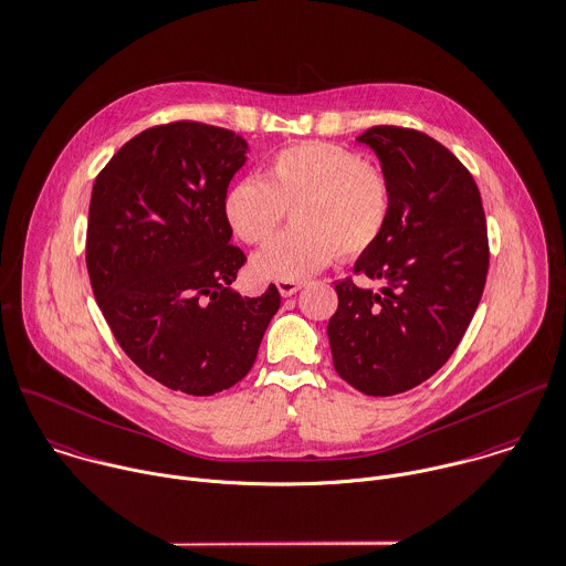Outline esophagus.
I'll return each mask as SVG.
<instances>
[{"label": "esophagus", "instance_id": "1", "mask_svg": "<svg viewBox=\"0 0 566 566\" xmlns=\"http://www.w3.org/2000/svg\"><path fill=\"white\" fill-rule=\"evenodd\" d=\"M302 286H304V282H297V280H280V282H277V291H280L282 297L295 295Z\"/></svg>", "mask_w": 566, "mask_h": 566}]
</instances>
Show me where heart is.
<instances>
[{"label":"heart","instance_id":"b5f03b06","mask_svg":"<svg viewBox=\"0 0 566 566\" xmlns=\"http://www.w3.org/2000/svg\"><path fill=\"white\" fill-rule=\"evenodd\" d=\"M293 231L260 249L251 269L264 280H302L326 269L337 253L368 251L384 233L392 189L379 165L335 143L282 149L266 178L247 176L224 198V216L247 244L266 242L293 209Z\"/></svg>","mask_w":566,"mask_h":566}]
</instances>
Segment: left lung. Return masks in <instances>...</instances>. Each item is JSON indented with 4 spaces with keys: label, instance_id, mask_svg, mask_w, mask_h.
<instances>
[{
    "label": "left lung",
    "instance_id": "1",
    "mask_svg": "<svg viewBox=\"0 0 566 566\" xmlns=\"http://www.w3.org/2000/svg\"><path fill=\"white\" fill-rule=\"evenodd\" d=\"M386 171L392 207L381 238L355 273L381 293L335 282L328 339L337 375L370 397H392L430 379L461 344L490 269L481 191L468 167L432 136L377 125L359 138Z\"/></svg>",
    "mask_w": 566,
    "mask_h": 566
}]
</instances>
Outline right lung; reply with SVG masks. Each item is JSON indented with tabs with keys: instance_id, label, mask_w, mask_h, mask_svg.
I'll return each mask as SVG.
<instances>
[{
	"instance_id": "obj_1",
	"label": "right lung",
	"mask_w": 566,
	"mask_h": 566,
	"mask_svg": "<svg viewBox=\"0 0 566 566\" xmlns=\"http://www.w3.org/2000/svg\"><path fill=\"white\" fill-rule=\"evenodd\" d=\"M247 151L224 127L156 125L92 187L85 264L96 304L145 375L193 397L244 379L280 308L275 284L260 297L231 289L247 255L231 244L224 198Z\"/></svg>"
}]
</instances>
